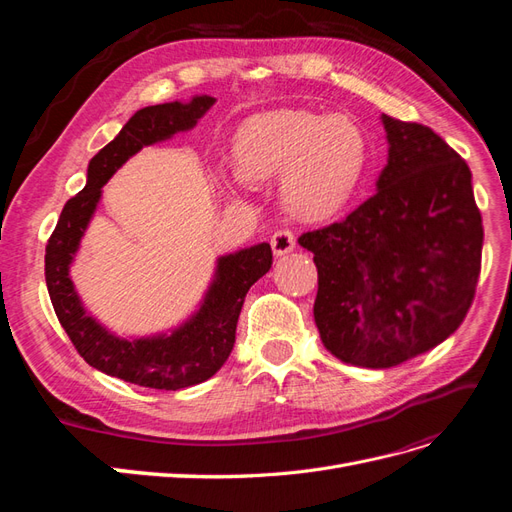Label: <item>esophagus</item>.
<instances>
[{
    "label": "esophagus",
    "mask_w": 512,
    "mask_h": 512,
    "mask_svg": "<svg viewBox=\"0 0 512 512\" xmlns=\"http://www.w3.org/2000/svg\"><path fill=\"white\" fill-rule=\"evenodd\" d=\"M271 247H273V254L275 256H284L288 252L294 250V235L290 228H280L273 232L271 237Z\"/></svg>",
    "instance_id": "1"
}]
</instances>
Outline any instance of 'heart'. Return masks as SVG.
<instances>
[{"mask_svg": "<svg viewBox=\"0 0 512 512\" xmlns=\"http://www.w3.org/2000/svg\"><path fill=\"white\" fill-rule=\"evenodd\" d=\"M241 168H224L220 181L243 188L247 177H284L288 205L305 218H327L359 188L369 162L363 128L346 115L277 111L247 119L237 132Z\"/></svg>", "mask_w": 512, "mask_h": 512, "instance_id": "heart-1", "label": "heart"}]
</instances>
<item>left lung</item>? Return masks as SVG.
<instances>
[{"label":"left lung","instance_id":"8db88e82","mask_svg":"<svg viewBox=\"0 0 512 512\" xmlns=\"http://www.w3.org/2000/svg\"><path fill=\"white\" fill-rule=\"evenodd\" d=\"M389 164L378 190L329 226L303 232L314 254V320L339 361L389 369L442 344L474 301L483 218L472 173L423 123L382 115Z\"/></svg>","mask_w":512,"mask_h":512}]
</instances>
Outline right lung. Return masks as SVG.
<instances>
[{"label": "right lung", "instance_id": "obj_1", "mask_svg": "<svg viewBox=\"0 0 512 512\" xmlns=\"http://www.w3.org/2000/svg\"><path fill=\"white\" fill-rule=\"evenodd\" d=\"M213 98L145 106L89 162L87 185L72 196L46 243L44 277L59 324L83 359L104 374L158 391H179L209 380L235 346V331L245 294L273 265L269 243L222 256L215 280L196 316L175 333L149 339H119L102 329L76 297L68 267L96 211L102 185L145 145L190 130L213 106Z\"/></svg>", "mask_w": 512, "mask_h": 512}]
</instances>
